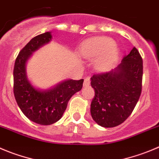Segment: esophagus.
Masks as SVG:
<instances>
[{
	"label": "esophagus",
	"mask_w": 159,
	"mask_h": 159,
	"mask_svg": "<svg viewBox=\"0 0 159 159\" xmlns=\"http://www.w3.org/2000/svg\"><path fill=\"white\" fill-rule=\"evenodd\" d=\"M90 84V78L89 77L84 78V86H88Z\"/></svg>",
	"instance_id": "obj_1"
}]
</instances>
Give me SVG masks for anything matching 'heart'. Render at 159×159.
<instances>
[{
  "instance_id": "heart-1",
  "label": "heart",
  "mask_w": 159,
  "mask_h": 159,
  "mask_svg": "<svg viewBox=\"0 0 159 159\" xmlns=\"http://www.w3.org/2000/svg\"><path fill=\"white\" fill-rule=\"evenodd\" d=\"M81 56L92 59L102 56L98 59L96 67L104 70L111 67L118 59V51L115 41L107 37H98L86 41L80 50Z\"/></svg>"
}]
</instances>
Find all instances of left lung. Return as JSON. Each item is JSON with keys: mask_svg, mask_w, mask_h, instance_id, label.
Wrapping results in <instances>:
<instances>
[{"mask_svg": "<svg viewBox=\"0 0 159 159\" xmlns=\"http://www.w3.org/2000/svg\"><path fill=\"white\" fill-rule=\"evenodd\" d=\"M143 59L133 48L111 71L94 75L91 85L95 96L91 103L93 120L105 128L118 126L129 117L142 91Z\"/></svg>", "mask_w": 159, "mask_h": 159, "instance_id": "obj_1", "label": "left lung"}]
</instances>
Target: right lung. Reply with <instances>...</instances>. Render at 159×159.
<instances>
[{"instance_id": "add662e5", "label": "right lung", "mask_w": 159, "mask_h": 159, "mask_svg": "<svg viewBox=\"0 0 159 159\" xmlns=\"http://www.w3.org/2000/svg\"><path fill=\"white\" fill-rule=\"evenodd\" d=\"M51 32L33 38L19 52L13 70V92L18 106L30 121L48 125L59 121L73 95L82 88L84 80H66L48 90L37 89L33 86L26 74V63L34 52L49 42Z\"/></svg>"}]
</instances>
